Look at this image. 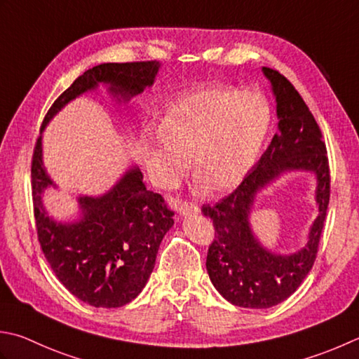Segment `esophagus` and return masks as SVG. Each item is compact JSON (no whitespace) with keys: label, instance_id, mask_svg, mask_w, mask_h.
Here are the masks:
<instances>
[{"label":"esophagus","instance_id":"esophagus-1","mask_svg":"<svg viewBox=\"0 0 359 359\" xmlns=\"http://www.w3.org/2000/svg\"><path fill=\"white\" fill-rule=\"evenodd\" d=\"M179 212L182 216H193L199 213V207L191 202H180L179 203Z\"/></svg>","mask_w":359,"mask_h":359}]
</instances>
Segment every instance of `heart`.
I'll list each match as a JSON object with an SVG mask.
<instances>
[{
  "label": "heart",
  "mask_w": 359,
  "mask_h": 359,
  "mask_svg": "<svg viewBox=\"0 0 359 359\" xmlns=\"http://www.w3.org/2000/svg\"><path fill=\"white\" fill-rule=\"evenodd\" d=\"M269 124V105L255 91L194 90L168 107L160 132L143 137L151 179L161 189L174 188L189 160L193 180L205 191L235 188L255 165Z\"/></svg>",
  "instance_id": "obj_1"
}]
</instances>
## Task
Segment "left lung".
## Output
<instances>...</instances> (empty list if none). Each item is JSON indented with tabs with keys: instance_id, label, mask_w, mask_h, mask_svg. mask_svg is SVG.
<instances>
[{
	"instance_id": "obj_1",
	"label": "left lung",
	"mask_w": 359,
	"mask_h": 359,
	"mask_svg": "<svg viewBox=\"0 0 359 359\" xmlns=\"http://www.w3.org/2000/svg\"><path fill=\"white\" fill-rule=\"evenodd\" d=\"M277 102L278 132L268 149L233 193L213 205H203V216L213 219L215 240L207 254V272L213 286L231 305L271 308L297 290L311 271L330 201L327 147L318 123L292 83L277 69L263 67ZM306 170L316 175L320 215L305 248L282 256L266 250L251 231L250 212L261 188L283 172Z\"/></svg>"
}]
</instances>
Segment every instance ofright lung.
I'll return each mask as SVG.
<instances>
[{"instance_id": "add662e5", "label": "right lung", "mask_w": 359, "mask_h": 359, "mask_svg": "<svg viewBox=\"0 0 359 359\" xmlns=\"http://www.w3.org/2000/svg\"><path fill=\"white\" fill-rule=\"evenodd\" d=\"M158 69L157 60L101 63L87 69L49 107L40 133L69 101L100 83L109 86L118 102H126L151 87ZM31 177L39 243L59 282L96 308H118L135 299L174 224V212L158 193L146 189L140 168L132 166L100 198L79 196L81 217L68 224L49 217L41 201L45 189L55 187L43 166L41 135L34 147Z\"/></svg>"}]
</instances>
